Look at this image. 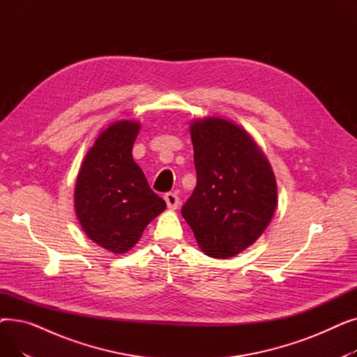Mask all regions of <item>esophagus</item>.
Here are the masks:
<instances>
[{
  "label": "esophagus",
  "mask_w": 357,
  "mask_h": 357,
  "mask_svg": "<svg viewBox=\"0 0 357 357\" xmlns=\"http://www.w3.org/2000/svg\"><path fill=\"white\" fill-rule=\"evenodd\" d=\"M165 201L167 204V208L171 210H176L179 205V197L175 192H167L165 194Z\"/></svg>",
  "instance_id": "esophagus-1"
}]
</instances>
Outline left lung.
<instances>
[{
    "mask_svg": "<svg viewBox=\"0 0 357 357\" xmlns=\"http://www.w3.org/2000/svg\"><path fill=\"white\" fill-rule=\"evenodd\" d=\"M197 186L183 204L201 250L229 259L266 230L278 204V186L266 156L237 124L217 117L191 124Z\"/></svg>",
    "mask_w": 357,
    "mask_h": 357,
    "instance_id": "left-lung-1",
    "label": "left lung"
}]
</instances>
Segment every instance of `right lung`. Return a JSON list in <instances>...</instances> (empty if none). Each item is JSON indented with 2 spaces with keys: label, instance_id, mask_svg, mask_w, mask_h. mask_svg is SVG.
Listing matches in <instances>:
<instances>
[{
  "label": "right lung",
  "instance_id": "obj_1",
  "mask_svg": "<svg viewBox=\"0 0 357 357\" xmlns=\"http://www.w3.org/2000/svg\"><path fill=\"white\" fill-rule=\"evenodd\" d=\"M137 121H116L88 150L75 185V213L85 234L112 253L133 248L166 202L133 160Z\"/></svg>",
  "mask_w": 357,
  "mask_h": 357
}]
</instances>
